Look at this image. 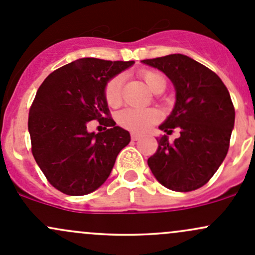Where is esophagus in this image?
I'll return each mask as SVG.
<instances>
[{
    "label": "esophagus",
    "mask_w": 255,
    "mask_h": 255,
    "mask_svg": "<svg viewBox=\"0 0 255 255\" xmlns=\"http://www.w3.org/2000/svg\"><path fill=\"white\" fill-rule=\"evenodd\" d=\"M139 138H141V135H138V133H135V132L131 133V139H132V141H137Z\"/></svg>",
    "instance_id": "34e87169"
}]
</instances>
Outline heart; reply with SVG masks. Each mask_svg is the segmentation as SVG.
Instances as JSON below:
<instances>
[{
  "label": "heart",
  "instance_id": "1",
  "mask_svg": "<svg viewBox=\"0 0 255 255\" xmlns=\"http://www.w3.org/2000/svg\"><path fill=\"white\" fill-rule=\"evenodd\" d=\"M139 76L143 79L148 89L154 94H160L166 87V79L160 72L144 69L139 72ZM123 78L120 75L114 76L108 81L105 87V97L108 106L118 107L122 102ZM118 124L132 132L142 133L147 131L153 124L159 120V114L154 109L135 108L128 107L123 109L117 117Z\"/></svg>",
  "mask_w": 255,
  "mask_h": 255
}]
</instances>
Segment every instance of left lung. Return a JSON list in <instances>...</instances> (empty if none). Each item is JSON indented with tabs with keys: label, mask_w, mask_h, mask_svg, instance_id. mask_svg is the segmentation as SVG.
<instances>
[{
	"label": "left lung",
	"mask_w": 255,
	"mask_h": 255,
	"mask_svg": "<svg viewBox=\"0 0 255 255\" xmlns=\"http://www.w3.org/2000/svg\"><path fill=\"white\" fill-rule=\"evenodd\" d=\"M159 69L176 90V103L159 128L170 135L180 128V137L169 142L157 138L158 149L148 166L164 187L190 192L202 187L225 159L235 125V107L229 90L216 74L183 54L144 59Z\"/></svg>",
	"instance_id": "left-lung-1"
}]
</instances>
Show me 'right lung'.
Masks as SVG:
<instances>
[{"label":"right lung","instance_id":"1","mask_svg":"<svg viewBox=\"0 0 255 255\" xmlns=\"http://www.w3.org/2000/svg\"><path fill=\"white\" fill-rule=\"evenodd\" d=\"M133 63L81 58L51 73L37 90L28 120L31 152L47 181L61 192L84 196L97 190L130 142L128 131L111 117L105 87ZM91 120L107 130L89 133Z\"/></svg>","mask_w":255,"mask_h":255}]
</instances>
